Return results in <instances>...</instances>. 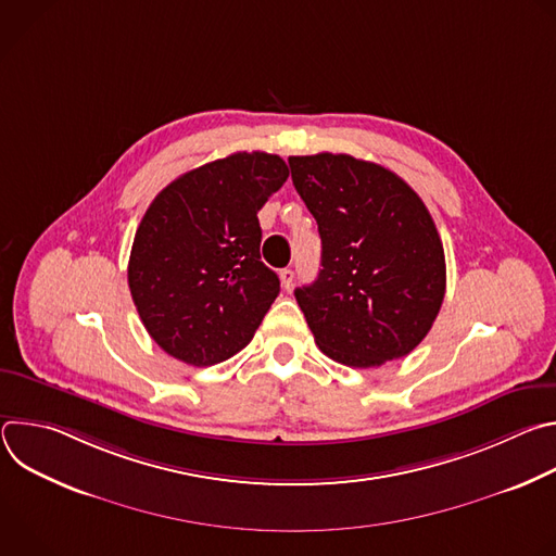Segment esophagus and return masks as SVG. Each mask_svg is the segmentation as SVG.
<instances>
[{
	"label": "esophagus",
	"instance_id": "34e87169",
	"mask_svg": "<svg viewBox=\"0 0 556 556\" xmlns=\"http://www.w3.org/2000/svg\"><path fill=\"white\" fill-rule=\"evenodd\" d=\"M279 279H281V288H283V290H290V288H292V281H294V270H290V268L279 270Z\"/></svg>",
	"mask_w": 556,
	"mask_h": 556
}]
</instances>
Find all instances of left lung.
Returning <instances> with one entry per match:
<instances>
[{
	"label": "left lung",
	"mask_w": 556,
	"mask_h": 556,
	"mask_svg": "<svg viewBox=\"0 0 556 556\" xmlns=\"http://www.w3.org/2000/svg\"><path fill=\"white\" fill-rule=\"evenodd\" d=\"M292 185L319 224L321 270L294 296L319 350L350 367L407 356L446 288L431 213L393 172L348 153L290 155Z\"/></svg>",
	"instance_id": "1"
}]
</instances>
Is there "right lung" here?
I'll return each instance as SVG.
<instances>
[{
  "mask_svg": "<svg viewBox=\"0 0 556 556\" xmlns=\"http://www.w3.org/2000/svg\"><path fill=\"white\" fill-rule=\"evenodd\" d=\"M288 180L275 153L237 151L176 178L134 237L127 281L149 337L206 367L244 350L279 294L257 211Z\"/></svg>",
  "mask_w": 556,
  "mask_h": 556,
  "instance_id": "obj_1",
  "label": "right lung"
}]
</instances>
